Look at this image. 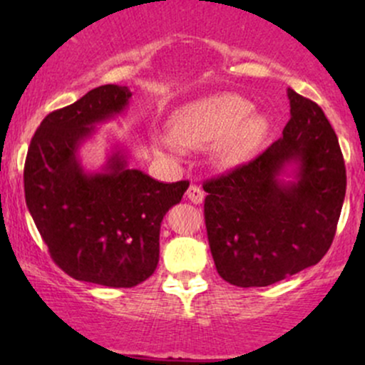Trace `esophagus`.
<instances>
[{
  "label": "esophagus",
  "instance_id": "34e87169",
  "mask_svg": "<svg viewBox=\"0 0 365 365\" xmlns=\"http://www.w3.org/2000/svg\"><path fill=\"white\" fill-rule=\"evenodd\" d=\"M187 197H188V200H190V202L200 204L204 200L202 188H200L199 185H195V183H192V185L188 187V190H187Z\"/></svg>",
  "mask_w": 365,
  "mask_h": 365
}]
</instances>
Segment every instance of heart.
Instances as JSON below:
<instances>
[{"label":"heart","mask_w":365,"mask_h":365,"mask_svg":"<svg viewBox=\"0 0 365 365\" xmlns=\"http://www.w3.org/2000/svg\"><path fill=\"white\" fill-rule=\"evenodd\" d=\"M252 104L237 94H216L178 108L168 120L170 139L177 145L199 149L215 142L211 158L220 168L244 163L261 144L267 120L249 113Z\"/></svg>","instance_id":"b5f03b06"}]
</instances>
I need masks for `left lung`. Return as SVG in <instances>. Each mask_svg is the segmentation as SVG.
<instances>
[{"label":"left lung","mask_w":365,"mask_h":365,"mask_svg":"<svg viewBox=\"0 0 365 365\" xmlns=\"http://www.w3.org/2000/svg\"><path fill=\"white\" fill-rule=\"evenodd\" d=\"M287 94L292 116L283 135L204 183L212 259L235 287H267L314 266L336 233L346 190L338 137L316 103L293 89Z\"/></svg>","instance_id":"1"}]
</instances>
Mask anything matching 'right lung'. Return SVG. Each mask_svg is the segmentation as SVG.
<instances>
[{
  "instance_id": "obj_1",
  "label": "right lung",
  "mask_w": 365,
  "mask_h": 365,
  "mask_svg": "<svg viewBox=\"0 0 365 365\" xmlns=\"http://www.w3.org/2000/svg\"><path fill=\"white\" fill-rule=\"evenodd\" d=\"M130 98L128 87L108 83L49 113L24 168L25 202L53 261L78 282L111 288H132L156 271L161 221L188 188L187 180L163 183L130 168L118 148L101 171L83 170L81 145Z\"/></svg>"
}]
</instances>
